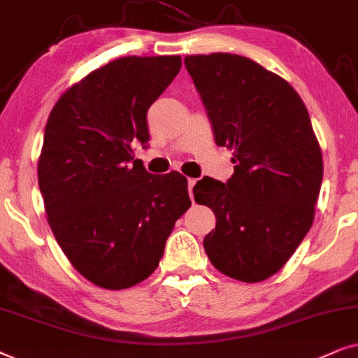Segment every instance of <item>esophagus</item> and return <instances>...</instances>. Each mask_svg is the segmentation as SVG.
Returning <instances> with one entry per match:
<instances>
[{
  "instance_id": "obj_1",
  "label": "esophagus",
  "mask_w": 358,
  "mask_h": 358,
  "mask_svg": "<svg viewBox=\"0 0 358 358\" xmlns=\"http://www.w3.org/2000/svg\"><path fill=\"white\" fill-rule=\"evenodd\" d=\"M196 185V180L194 178H188V192H189V196L193 199V187Z\"/></svg>"
}]
</instances>
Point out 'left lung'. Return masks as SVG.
Instances as JSON below:
<instances>
[{"label":"left lung","mask_w":358,"mask_h":358,"mask_svg":"<svg viewBox=\"0 0 358 358\" xmlns=\"http://www.w3.org/2000/svg\"><path fill=\"white\" fill-rule=\"evenodd\" d=\"M217 145L234 152L227 183L204 176L198 204L216 229L204 250L221 273L245 283L275 275L314 221L322 154L303 99L287 80L236 54L185 57Z\"/></svg>","instance_id":"1"}]
</instances>
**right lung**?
<instances>
[{
  "mask_svg": "<svg viewBox=\"0 0 358 358\" xmlns=\"http://www.w3.org/2000/svg\"><path fill=\"white\" fill-rule=\"evenodd\" d=\"M180 69V55L113 60L71 85L47 119L37 165L47 221L96 287L124 289L154 273L192 204L182 173H147L131 145L147 144V111Z\"/></svg>",
  "mask_w": 358,
  "mask_h": 358,
  "instance_id": "obj_1",
  "label": "right lung"
}]
</instances>
